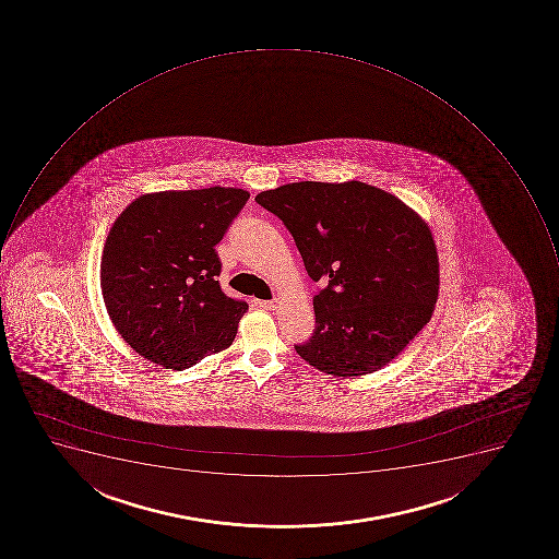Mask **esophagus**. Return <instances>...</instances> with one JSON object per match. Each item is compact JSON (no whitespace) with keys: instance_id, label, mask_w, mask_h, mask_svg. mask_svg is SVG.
Segmentation results:
<instances>
[{"instance_id":"obj_1","label":"esophagus","mask_w":559,"mask_h":559,"mask_svg":"<svg viewBox=\"0 0 559 559\" xmlns=\"http://www.w3.org/2000/svg\"><path fill=\"white\" fill-rule=\"evenodd\" d=\"M257 306L262 309H276L277 300H257Z\"/></svg>"}]
</instances>
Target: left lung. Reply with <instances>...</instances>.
<instances>
[{"mask_svg": "<svg viewBox=\"0 0 559 559\" xmlns=\"http://www.w3.org/2000/svg\"><path fill=\"white\" fill-rule=\"evenodd\" d=\"M292 234L312 282L317 326L295 352L352 378L392 361L430 321L439 257L430 229L401 199L361 181H299L260 192Z\"/></svg>", "mask_w": 559, "mask_h": 559, "instance_id": "8db88e82", "label": "left lung"}]
</instances>
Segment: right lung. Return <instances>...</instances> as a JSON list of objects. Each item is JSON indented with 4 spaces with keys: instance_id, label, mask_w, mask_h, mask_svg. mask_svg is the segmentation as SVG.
<instances>
[{
    "instance_id": "1",
    "label": "right lung",
    "mask_w": 559,
    "mask_h": 559,
    "mask_svg": "<svg viewBox=\"0 0 559 559\" xmlns=\"http://www.w3.org/2000/svg\"><path fill=\"white\" fill-rule=\"evenodd\" d=\"M248 199L230 187L166 190L141 195L115 221L103 248V299L138 355L183 370L233 344L248 304L222 292L215 247Z\"/></svg>"
}]
</instances>
